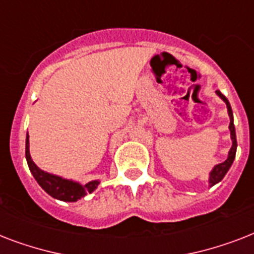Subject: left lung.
<instances>
[{"instance_id": "8db88e82", "label": "left lung", "mask_w": 254, "mask_h": 254, "mask_svg": "<svg viewBox=\"0 0 254 254\" xmlns=\"http://www.w3.org/2000/svg\"><path fill=\"white\" fill-rule=\"evenodd\" d=\"M217 96L220 97L225 104H227V109H228V116L231 123H229V131H231V138H232V147L228 153V158L225 159L224 162L219 163L216 166L213 167L212 171L209 173V186H213L219 183V182L225 177V174L228 173L229 167L232 166L233 159L236 157V149H237V141H236V130H235V125H233V113H232V108H231V104H229L228 99L225 97L220 91H216Z\"/></svg>"}]
</instances>
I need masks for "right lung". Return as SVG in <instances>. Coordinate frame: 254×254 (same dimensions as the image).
Listing matches in <instances>:
<instances>
[{
    "instance_id": "obj_1",
    "label": "right lung",
    "mask_w": 254,
    "mask_h": 254,
    "mask_svg": "<svg viewBox=\"0 0 254 254\" xmlns=\"http://www.w3.org/2000/svg\"><path fill=\"white\" fill-rule=\"evenodd\" d=\"M26 161L29 165V169L33 174V177L35 178V181L38 182V185L41 186L42 189L45 190L46 192L49 193L50 196L59 199L63 201H76L85 196L88 192H93L97 186H99V181L88 182L87 185H80L77 182L69 181V179H64V178L58 177L54 174L46 173L43 170L33 162L31 155H30L29 150V133L26 134Z\"/></svg>"
}]
</instances>
